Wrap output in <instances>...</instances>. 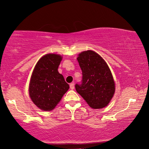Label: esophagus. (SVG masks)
<instances>
[{
	"instance_id": "obj_1",
	"label": "esophagus",
	"mask_w": 149,
	"mask_h": 149,
	"mask_svg": "<svg viewBox=\"0 0 149 149\" xmlns=\"http://www.w3.org/2000/svg\"><path fill=\"white\" fill-rule=\"evenodd\" d=\"M70 88L71 89H74V83H70Z\"/></svg>"
}]
</instances>
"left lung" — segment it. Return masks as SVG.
<instances>
[{
    "label": "left lung",
    "instance_id": "left-lung-1",
    "mask_svg": "<svg viewBox=\"0 0 149 149\" xmlns=\"http://www.w3.org/2000/svg\"><path fill=\"white\" fill-rule=\"evenodd\" d=\"M77 60L83 72L82 84L75 85L77 93L92 109L107 107L115 92V83L107 63L92 50L80 53Z\"/></svg>",
    "mask_w": 149,
    "mask_h": 149
}]
</instances>
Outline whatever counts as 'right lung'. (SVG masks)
<instances>
[{
	"label": "right lung",
	"instance_id": "right-lung-1",
	"mask_svg": "<svg viewBox=\"0 0 149 149\" xmlns=\"http://www.w3.org/2000/svg\"><path fill=\"white\" fill-rule=\"evenodd\" d=\"M62 58L60 54L44 55L32 71L28 93L32 102L42 111L54 109L69 89V85L58 70Z\"/></svg>",
	"mask_w": 149,
	"mask_h": 149
}]
</instances>
